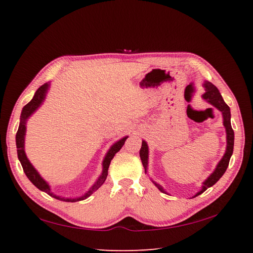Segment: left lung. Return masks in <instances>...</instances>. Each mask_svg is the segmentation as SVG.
Returning <instances> with one entry per match:
<instances>
[{"instance_id":"1","label":"left lung","mask_w":253,"mask_h":253,"mask_svg":"<svg viewBox=\"0 0 253 253\" xmlns=\"http://www.w3.org/2000/svg\"><path fill=\"white\" fill-rule=\"evenodd\" d=\"M204 88H206V93L202 95V98L208 101L209 103H211L213 106H215L217 110H219L222 112L223 114V118H224V126L226 128V135H227V148H226V152H225L223 159L219 161V163L217 164L215 170L213 171V173L209 176V178L203 182V186H202V189L199 191L197 196L201 195L202 192L206 191L208 188H210L211 186H213L215 182L221 178V177L224 175L225 171H226L227 168H228V164H229V160L230 157H232L233 151H234V130L232 128V124H230V109L229 106L225 103L221 93H219L218 89L213 84L206 82L204 83ZM148 144L146 141H142L141 144V149H140V159H141V162L142 165L144 168V171H147V168H148ZM155 184V182H154ZM159 189L165 192L164 189L160 185L155 184Z\"/></svg>"}]
</instances>
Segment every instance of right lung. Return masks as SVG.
<instances>
[{"instance_id":"1","label":"right lung","mask_w":253,"mask_h":253,"mask_svg":"<svg viewBox=\"0 0 253 253\" xmlns=\"http://www.w3.org/2000/svg\"><path fill=\"white\" fill-rule=\"evenodd\" d=\"M47 89H49V84H42L41 87L36 91V93L34 95V98H32V100L29 102V103H27L24 106L23 111H21L19 127H18L17 133H16V147H17L18 159L20 161L21 166H23V169L25 171L26 176L28 177V179L38 188V189H40L42 191L46 192L49 196L57 199V200H61V201H65V202L82 201V200H84V199H87L88 197H90L95 190H98L99 188L102 185H103V182L106 179L107 170H109V166L111 164L112 159L114 158V155L122 149V147L124 146V143H125L126 139L128 137H124L123 139H121L120 141H117L116 143H114L111 147V149L109 150V152H107V154L105 155L104 161H103V170H102V175L99 177V179L96 180V182L92 186V188H90V190L88 192H85L83 197L75 198V199H69V198H62L60 196L54 195V193L51 192L50 187H49V185L46 184V181H44L43 178H41V176L39 175V173H38V171L35 169L34 166L31 165V163L29 162V160L27 159L26 153H25V150H24L25 132H26V121L28 120V117L38 109V107L41 105L42 102H43Z\"/></svg>"}]
</instances>
